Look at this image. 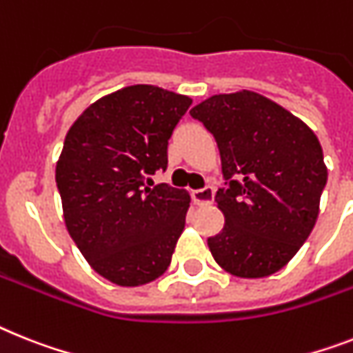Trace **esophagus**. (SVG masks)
I'll return each mask as SVG.
<instances>
[{
	"mask_svg": "<svg viewBox=\"0 0 353 353\" xmlns=\"http://www.w3.org/2000/svg\"><path fill=\"white\" fill-rule=\"evenodd\" d=\"M213 190L212 188H203V190L192 192V197H194V203L199 204V206H208L213 203Z\"/></svg>",
	"mask_w": 353,
	"mask_h": 353,
	"instance_id": "obj_1",
	"label": "esophagus"
}]
</instances>
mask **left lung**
<instances>
[{
	"label": "left lung",
	"mask_w": 353,
	"mask_h": 353,
	"mask_svg": "<svg viewBox=\"0 0 353 353\" xmlns=\"http://www.w3.org/2000/svg\"><path fill=\"white\" fill-rule=\"evenodd\" d=\"M190 114L217 141L230 181L215 195L224 228L208 239L213 259L239 278L280 271L318 219L328 176L318 136L282 105L248 90L213 94Z\"/></svg>",
	"instance_id": "obj_1"
}]
</instances>
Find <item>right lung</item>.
Segmentation results:
<instances>
[{"instance_id": "add662e5", "label": "right lung", "mask_w": 353, "mask_h": 353, "mask_svg": "<svg viewBox=\"0 0 353 353\" xmlns=\"http://www.w3.org/2000/svg\"><path fill=\"white\" fill-rule=\"evenodd\" d=\"M190 97L158 85L105 94L73 121L55 168L68 233L91 268L120 287L154 282L170 265L190 195L167 183V145Z\"/></svg>"}]
</instances>
